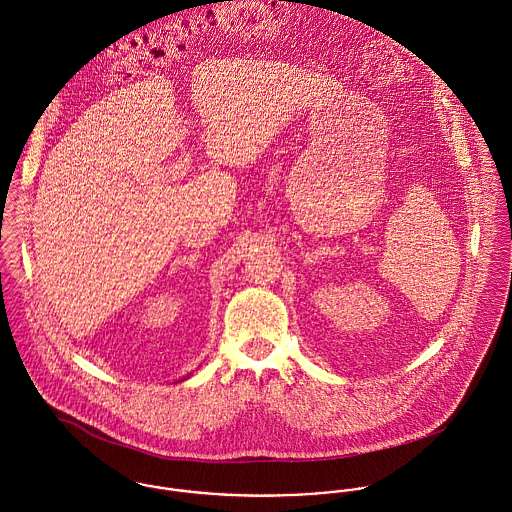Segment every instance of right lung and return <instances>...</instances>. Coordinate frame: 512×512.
Returning <instances> with one entry per match:
<instances>
[{"instance_id":"1","label":"right lung","mask_w":512,"mask_h":512,"mask_svg":"<svg viewBox=\"0 0 512 512\" xmlns=\"http://www.w3.org/2000/svg\"><path fill=\"white\" fill-rule=\"evenodd\" d=\"M184 379H186V377H184ZM184 379H182V381H184Z\"/></svg>"}]
</instances>
